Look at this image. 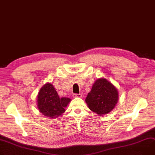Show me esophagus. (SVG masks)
Segmentation results:
<instances>
[{"label": "esophagus", "mask_w": 155, "mask_h": 155, "mask_svg": "<svg viewBox=\"0 0 155 155\" xmlns=\"http://www.w3.org/2000/svg\"><path fill=\"white\" fill-rule=\"evenodd\" d=\"M73 97H74V98H77V97H78V98H81V97H82V95H81V94H73Z\"/></svg>", "instance_id": "esophagus-1"}]
</instances>
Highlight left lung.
I'll use <instances>...</instances> for the list:
<instances>
[{
    "instance_id": "8db88e82",
    "label": "left lung",
    "mask_w": 155,
    "mask_h": 155,
    "mask_svg": "<svg viewBox=\"0 0 155 155\" xmlns=\"http://www.w3.org/2000/svg\"><path fill=\"white\" fill-rule=\"evenodd\" d=\"M118 92L117 88L104 78L95 81L85 99L90 110L98 115L110 112L117 104Z\"/></svg>"
}]
</instances>
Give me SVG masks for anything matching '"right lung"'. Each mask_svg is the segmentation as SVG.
Listing matches in <instances>:
<instances>
[{"instance_id":"right-lung-1","label":"right lung","mask_w":155,"mask_h":155,"mask_svg":"<svg viewBox=\"0 0 155 155\" xmlns=\"http://www.w3.org/2000/svg\"><path fill=\"white\" fill-rule=\"evenodd\" d=\"M71 99L60 98L55 88L50 83L40 88L37 96V106L40 113L51 118H57L65 111Z\"/></svg>"}]
</instances>
